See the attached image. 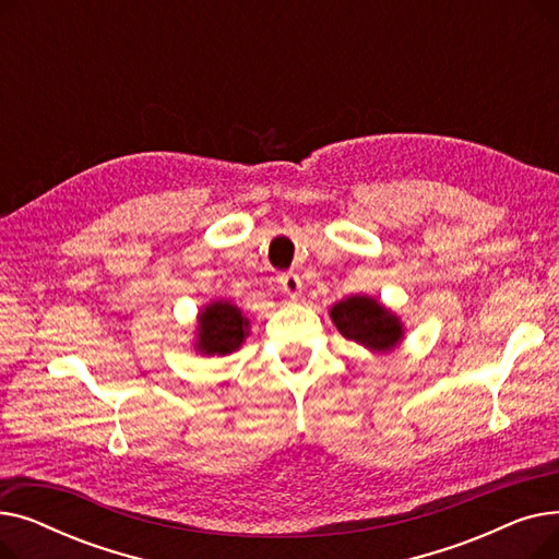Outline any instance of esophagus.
Here are the masks:
<instances>
[{
	"label": "esophagus",
	"instance_id": "34e87169",
	"mask_svg": "<svg viewBox=\"0 0 559 559\" xmlns=\"http://www.w3.org/2000/svg\"><path fill=\"white\" fill-rule=\"evenodd\" d=\"M278 283H281L283 295H287L289 299H297V297L301 295V289H304V281H301V276L295 274V272L281 274V276H278Z\"/></svg>",
	"mask_w": 559,
	"mask_h": 559
}]
</instances>
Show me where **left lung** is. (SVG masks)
<instances>
[{
    "instance_id": "obj_1",
    "label": "left lung",
    "mask_w": 559,
    "mask_h": 559,
    "mask_svg": "<svg viewBox=\"0 0 559 559\" xmlns=\"http://www.w3.org/2000/svg\"><path fill=\"white\" fill-rule=\"evenodd\" d=\"M331 319L337 331L362 344L373 354H385L403 340L401 319L371 297H348L331 308Z\"/></svg>"
}]
</instances>
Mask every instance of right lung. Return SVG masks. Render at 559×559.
I'll return each mask as SVG.
<instances>
[{
    "instance_id": "obj_1",
    "label": "right lung",
    "mask_w": 559,
    "mask_h": 559,
    "mask_svg": "<svg viewBox=\"0 0 559 559\" xmlns=\"http://www.w3.org/2000/svg\"><path fill=\"white\" fill-rule=\"evenodd\" d=\"M249 335V319L230 301H213L199 314L197 348L205 356H226L238 350Z\"/></svg>"
}]
</instances>
